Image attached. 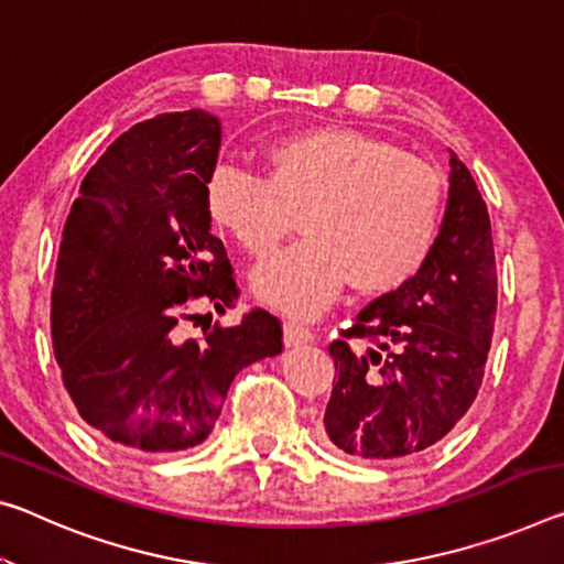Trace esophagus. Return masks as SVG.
I'll list each match as a JSON object with an SVG mask.
<instances>
[{
    "instance_id": "34e87169",
    "label": "esophagus",
    "mask_w": 564,
    "mask_h": 564,
    "mask_svg": "<svg viewBox=\"0 0 564 564\" xmlns=\"http://www.w3.org/2000/svg\"><path fill=\"white\" fill-rule=\"evenodd\" d=\"M311 341H314V334H311V328L296 324V321H289V324H283V344L289 348L306 346Z\"/></svg>"
}]
</instances>
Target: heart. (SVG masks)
Returning a JSON list of instances; mask_svg holds the SVG:
<instances>
[{
  "mask_svg": "<svg viewBox=\"0 0 564 564\" xmlns=\"http://www.w3.org/2000/svg\"><path fill=\"white\" fill-rule=\"evenodd\" d=\"M265 177L218 165L205 183L210 220L263 261L299 226L306 238L253 273L268 306L308 318L346 279L387 293L414 279L440 236L444 183L422 158L366 132L308 128L263 150Z\"/></svg>",
  "mask_w": 564,
  "mask_h": 564,
  "instance_id": "1",
  "label": "heart"
}]
</instances>
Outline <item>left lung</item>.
Instances as JSON below:
<instances>
[{
  "instance_id": "1",
  "label": "left lung",
  "mask_w": 564,
  "mask_h": 564,
  "mask_svg": "<svg viewBox=\"0 0 564 564\" xmlns=\"http://www.w3.org/2000/svg\"><path fill=\"white\" fill-rule=\"evenodd\" d=\"M449 155V198L426 263L328 346L338 381L324 440L351 457L391 462L429 449L467 414L485 377L497 316L495 246L475 177ZM348 337L372 346L351 349Z\"/></svg>"
}]
</instances>
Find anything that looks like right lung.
Returning a JSON list of instances; mask_svg holds the SVG:
<instances>
[{"mask_svg":"<svg viewBox=\"0 0 564 564\" xmlns=\"http://www.w3.org/2000/svg\"><path fill=\"white\" fill-rule=\"evenodd\" d=\"M220 120L203 110L132 124L89 167L62 230L52 346L79 416L107 440L167 454L205 442L236 373L281 354L263 308L185 338L193 301L234 306L238 285L210 234L205 183ZM210 316V314H208Z\"/></svg>","mask_w":564,"mask_h":564,"instance_id":"obj_1","label":"right lung"}]
</instances>
